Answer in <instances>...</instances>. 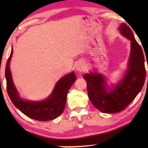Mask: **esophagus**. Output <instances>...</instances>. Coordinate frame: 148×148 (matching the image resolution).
Returning <instances> with one entry per match:
<instances>
[{"mask_svg": "<svg viewBox=\"0 0 148 148\" xmlns=\"http://www.w3.org/2000/svg\"><path fill=\"white\" fill-rule=\"evenodd\" d=\"M86 70V65L83 61H80L76 64V71L78 72H83Z\"/></svg>", "mask_w": 148, "mask_h": 148, "instance_id": "esophagus-1", "label": "esophagus"}]
</instances>
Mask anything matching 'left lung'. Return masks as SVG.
<instances>
[{
    "label": "left lung",
    "instance_id": "left-lung-1",
    "mask_svg": "<svg viewBox=\"0 0 148 148\" xmlns=\"http://www.w3.org/2000/svg\"><path fill=\"white\" fill-rule=\"evenodd\" d=\"M119 30L131 42L129 69L120 83L109 92L106 91L105 79L101 74L84 75L87 82L89 100L96 108L103 113H116L126 108L141 91L146 79V71L142 47L127 25L122 23Z\"/></svg>",
    "mask_w": 148,
    "mask_h": 148
}]
</instances>
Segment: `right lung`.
Here are the masks:
<instances>
[{
    "label": "right lung",
    "mask_w": 148,
    "mask_h": 148,
    "mask_svg": "<svg viewBox=\"0 0 148 148\" xmlns=\"http://www.w3.org/2000/svg\"><path fill=\"white\" fill-rule=\"evenodd\" d=\"M12 53L13 49H12L5 69L7 92L12 103L22 113L32 119L37 121H49L57 118L63 112L66 104L67 93L76 79L74 72L59 80L53 92L47 99L38 102L23 101L19 97L12 81L9 66Z\"/></svg>",
    "instance_id": "1"
}]
</instances>
